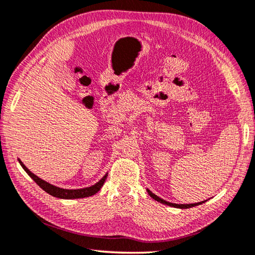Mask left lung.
<instances>
[{
  "label": "left lung",
  "mask_w": 255,
  "mask_h": 255,
  "mask_svg": "<svg viewBox=\"0 0 255 255\" xmlns=\"http://www.w3.org/2000/svg\"><path fill=\"white\" fill-rule=\"evenodd\" d=\"M147 192H148L149 196H150V197L153 199V200H156V201L160 202V203H163V204H167V206H169V207H173V208H178V209H189V208H192V207L199 206V204H202V203H204V202L207 201V200H204V201L197 202V203L178 204V203H171V202H168V201H166V200H163V199H161L160 197H158V196H156V194H154V193H152L150 190H149V189H147Z\"/></svg>",
  "instance_id": "left-lung-1"
}]
</instances>
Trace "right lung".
Wrapping results in <instances>:
<instances>
[{
    "label": "right lung",
    "instance_id": "obj_1",
    "mask_svg": "<svg viewBox=\"0 0 255 255\" xmlns=\"http://www.w3.org/2000/svg\"><path fill=\"white\" fill-rule=\"evenodd\" d=\"M18 159V162L21 164L22 168L24 169L26 173L28 174L29 177H31L33 180L36 182L39 187H41L45 192H47L48 194H51V196L55 197V198H58V199H67V200H71V199H81V198H86V197H91L94 196L95 193H97L99 190H101L103 184L105 183V180H106V178L108 174L106 173L105 176L99 180L97 183H95L94 186L91 187H87V188H83V189H64V188H59L54 186V184L49 183L47 181L43 180L39 177H37L36 174H34L33 172L29 171V169L26 168V166L21 161V159Z\"/></svg>",
    "mask_w": 255,
    "mask_h": 255
}]
</instances>
